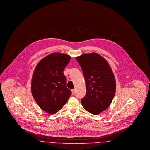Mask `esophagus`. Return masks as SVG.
<instances>
[{
	"instance_id": "1",
	"label": "esophagus",
	"mask_w": 150,
	"mask_h": 150,
	"mask_svg": "<svg viewBox=\"0 0 150 150\" xmlns=\"http://www.w3.org/2000/svg\"><path fill=\"white\" fill-rule=\"evenodd\" d=\"M71 92L72 94H74L75 93V89H72Z\"/></svg>"
}]
</instances>
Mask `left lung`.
Instances as JSON below:
<instances>
[{
	"mask_svg": "<svg viewBox=\"0 0 150 150\" xmlns=\"http://www.w3.org/2000/svg\"><path fill=\"white\" fill-rule=\"evenodd\" d=\"M86 80V93L81 100L88 112L98 115L111 105L116 92V80L107 61L96 53L76 57Z\"/></svg>",
	"mask_w": 150,
	"mask_h": 150,
	"instance_id": "8db88e82",
	"label": "left lung"
}]
</instances>
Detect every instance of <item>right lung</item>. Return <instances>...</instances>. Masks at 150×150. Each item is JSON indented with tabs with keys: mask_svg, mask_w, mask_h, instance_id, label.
<instances>
[{
	"mask_svg": "<svg viewBox=\"0 0 150 150\" xmlns=\"http://www.w3.org/2000/svg\"><path fill=\"white\" fill-rule=\"evenodd\" d=\"M70 56L54 53L43 58L36 66L31 81V93L43 111L54 114L60 110L71 94L66 87L64 70Z\"/></svg>",
	"mask_w": 150,
	"mask_h": 150,
	"instance_id": "add662e5",
	"label": "right lung"
}]
</instances>
